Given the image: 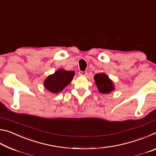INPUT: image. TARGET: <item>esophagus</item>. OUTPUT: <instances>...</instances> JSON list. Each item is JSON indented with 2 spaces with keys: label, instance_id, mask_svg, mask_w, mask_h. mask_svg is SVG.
<instances>
[{
  "label": "esophagus",
  "instance_id": "34e87169",
  "mask_svg": "<svg viewBox=\"0 0 156 156\" xmlns=\"http://www.w3.org/2000/svg\"><path fill=\"white\" fill-rule=\"evenodd\" d=\"M79 75L80 76H86L87 74V72H82V71H80V72H78Z\"/></svg>",
  "mask_w": 156,
  "mask_h": 156
}]
</instances>
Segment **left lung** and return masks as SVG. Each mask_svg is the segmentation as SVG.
<instances>
[{"label": "left lung", "instance_id": "obj_1", "mask_svg": "<svg viewBox=\"0 0 156 156\" xmlns=\"http://www.w3.org/2000/svg\"><path fill=\"white\" fill-rule=\"evenodd\" d=\"M94 80L98 90L100 94H110L115 90V85L106 73L104 72L98 73L94 76Z\"/></svg>", "mask_w": 156, "mask_h": 156}]
</instances>
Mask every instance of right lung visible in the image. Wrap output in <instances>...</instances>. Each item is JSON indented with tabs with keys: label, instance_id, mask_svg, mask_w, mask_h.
<instances>
[{
	"label": "right lung",
	"instance_id": "add662e5",
	"mask_svg": "<svg viewBox=\"0 0 156 156\" xmlns=\"http://www.w3.org/2000/svg\"><path fill=\"white\" fill-rule=\"evenodd\" d=\"M74 76L73 71L59 69L54 73L47 76L43 83L44 87L52 94H58L72 83Z\"/></svg>",
	"mask_w": 156,
	"mask_h": 156
}]
</instances>
